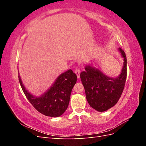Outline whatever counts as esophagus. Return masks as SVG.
Masks as SVG:
<instances>
[{
  "label": "esophagus",
  "mask_w": 146,
  "mask_h": 146,
  "mask_svg": "<svg viewBox=\"0 0 146 146\" xmlns=\"http://www.w3.org/2000/svg\"><path fill=\"white\" fill-rule=\"evenodd\" d=\"M75 73L76 74L78 78H80V69H76V70H75Z\"/></svg>",
  "instance_id": "esophagus-1"
}]
</instances>
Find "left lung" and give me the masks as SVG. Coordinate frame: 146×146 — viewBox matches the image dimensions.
Instances as JSON below:
<instances>
[{"label": "left lung", "mask_w": 146, "mask_h": 146, "mask_svg": "<svg viewBox=\"0 0 146 146\" xmlns=\"http://www.w3.org/2000/svg\"><path fill=\"white\" fill-rule=\"evenodd\" d=\"M123 60L121 74L116 77L106 75L92 64L85 66L80 78L86 98L90 107L99 112L105 111L115 105L122 93L127 77V58L125 52L118 48Z\"/></svg>", "instance_id": "left-lung-1"}]
</instances>
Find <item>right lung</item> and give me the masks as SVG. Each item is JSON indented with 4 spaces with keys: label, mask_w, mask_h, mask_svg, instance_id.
Here are the masks:
<instances>
[{
    "label": "right lung",
    "mask_w": 146,
    "mask_h": 146,
    "mask_svg": "<svg viewBox=\"0 0 146 146\" xmlns=\"http://www.w3.org/2000/svg\"><path fill=\"white\" fill-rule=\"evenodd\" d=\"M19 80L24 93L34 108L47 116L57 117L67 110L70 94L77 82V76L71 69L61 74L43 94L35 96L26 90L19 76Z\"/></svg>",
    "instance_id": "add662e5"
}]
</instances>
